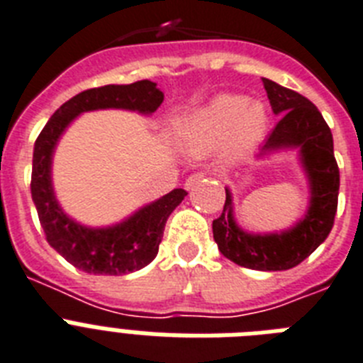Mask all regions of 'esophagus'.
Masks as SVG:
<instances>
[{
	"instance_id": "34e87169",
	"label": "esophagus",
	"mask_w": 363,
	"mask_h": 363,
	"mask_svg": "<svg viewBox=\"0 0 363 363\" xmlns=\"http://www.w3.org/2000/svg\"><path fill=\"white\" fill-rule=\"evenodd\" d=\"M203 177H205L203 173H194V175H190L186 179V182H184V188H186V190H191V188L199 186L203 182Z\"/></svg>"
}]
</instances>
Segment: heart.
<instances>
[{"label":"heart","mask_w":363,"mask_h":363,"mask_svg":"<svg viewBox=\"0 0 363 363\" xmlns=\"http://www.w3.org/2000/svg\"><path fill=\"white\" fill-rule=\"evenodd\" d=\"M267 126L263 102L242 95H220L179 121L175 134L190 151H207L223 143L231 155H242L263 140Z\"/></svg>","instance_id":"1"}]
</instances>
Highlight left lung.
Masks as SVG:
<instances>
[{"instance_id": "left-lung-1", "label": "left lung", "mask_w": 363, "mask_h": 363, "mask_svg": "<svg viewBox=\"0 0 363 363\" xmlns=\"http://www.w3.org/2000/svg\"><path fill=\"white\" fill-rule=\"evenodd\" d=\"M263 84L279 123L259 149L257 160L296 151L308 179V208L293 228L284 231H246L237 223L233 191L225 186V205L222 216L212 222V235L223 257L238 267L276 272L300 264L326 240L337 211L340 169L334 158V138L317 106L272 79L263 78Z\"/></svg>"}]
</instances>
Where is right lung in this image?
I'll return each mask as SVG.
<instances>
[{
	"label": "right lung",
	"mask_w": 363,
	"mask_h": 363,
	"mask_svg": "<svg viewBox=\"0 0 363 363\" xmlns=\"http://www.w3.org/2000/svg\"><path fill=\"white\" fill-rule=\"evenodd\" d=\"M162 100L164 93L151 79L82 91L50 117L35 141L31 197L38 220L50 246L84 272L123 276L147 267L158 253L167 218L184 199L186 191L175 188L111 225H84L70 218L55 197L52 181L55 147L78 115L96 110H126L152 115Z\"/></svg>",
	"instance_id": "add662e5"
}]
</instances>
